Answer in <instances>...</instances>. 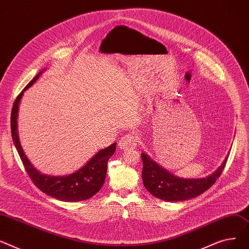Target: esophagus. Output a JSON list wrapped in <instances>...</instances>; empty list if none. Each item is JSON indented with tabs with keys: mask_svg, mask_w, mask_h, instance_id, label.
<instances>
[{
	"mask_svg": "<svg viewBox=\"0 0 249 249\" xmlns=\"http://www.w3.org/2000/svg\"><path fill=\"white\" fill-rule=\"evenodd\" d=\"M137 144H138V138L135 137L134 135H126L124 138H122L119 142L120 149L124 151L133 150L137 147Z\"/></svg>",
	"mask_w": 249,
	"mask_h": 249,
	"instance_id": "34e87169",
	"label": "esophagus"
}]
</instances>
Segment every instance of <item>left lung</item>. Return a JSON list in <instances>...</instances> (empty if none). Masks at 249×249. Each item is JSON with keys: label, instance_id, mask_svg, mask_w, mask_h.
I'll return each instance as SVG.
<instances>
[{"label": "left lung", "instance_id": "8db88e82", "mask_svg": "<svg viewBox=\"0 0 249 249\" xmlns=\"http://www.w3.org/2000/svg\"><path fill=\"white\" fill-rule=\"evenodd\" d=\"M228 155L222 164L211 175L200 179H184L175 176L157 164L149 155L142 153L143 163L142 177L148 191L155 197L168 202H179L195 198L204 193L220 177L226 165Z\"/></svg>", "mask_w": 249, "mask_h": 249}]
</instances>
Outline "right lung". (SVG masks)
<instances>
[{"label": "right lung", "mask_w": 249, "mask_h": 249, "mask_svg": "<svg viewBox=\"0 0 249 249\" xmlns=\"http://www.w3.org/2000/svg\"><path fill=\"white\" fill-rule=\"evenodd\" d=\"M42 73L43 71L41 70L28 83L14 102L11 114V130L14 144L18 151L29 177L32 179L35 186H37L43 193L64 202H78L89 199L99 191L105 183L107 171V160L115 152L116 142H113L107 148L97 152L89 162L76 172L64 175V176H50V175L41 174L28 160L22 149L17 121L19 105L24 91L37 81Z\"/></svg>", "instance_id": "obj_1"}]
</instances>
